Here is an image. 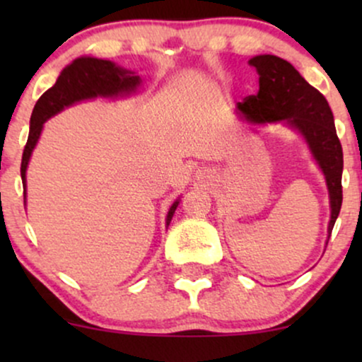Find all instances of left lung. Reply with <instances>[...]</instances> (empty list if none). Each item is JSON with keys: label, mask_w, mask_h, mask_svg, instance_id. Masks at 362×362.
<instances>
[{"label": "left lung", "mask_w": 362, "mask_h": 362, "mask_svg": "<svg viewBox=\"0 0 362 362\" xmlns=\"http://www.w3.org/2000/svg\"><path fill=\"white\" fill-rule=\"evenodd\" d=\"M248 64L259 73V91L238 103L240 114L253 124L284 120L306 139L327 180L330 195V236L342 206L344 155L327 98L291 62L281 57L262 54L252 57Z\"/></svg>", "instance_id": "8db88e82"}]
</instances>
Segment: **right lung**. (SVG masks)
Wrapping results in <instances>:
<instances>
[{
	"label": "right lung",
	"instance_id": "1",
	"mask_svg": "<svg viewBox=\"0 0 362 362\" xmlns=\"http://www.w3.org/2000/svg\"><path fill=\"white\" fill-rule=\"evenodd\" d=\"M141 85V78L134 71L120 68L112 61L97 59V57H78L71 64L62 69L56 85L49 88L39 98L30 117V132L25 144L22 156V182L25 185L28 161L34 151L37 141L40 138L44 122L61 112L64 107L73 103L88 100L95 97H122L129 95ZM25 199V187H23ZM178 206L175 201L167 214V224H170Z\"/></svg>",
	"mask_w": 362,
	"mask_h": 362
}]
</instances>
